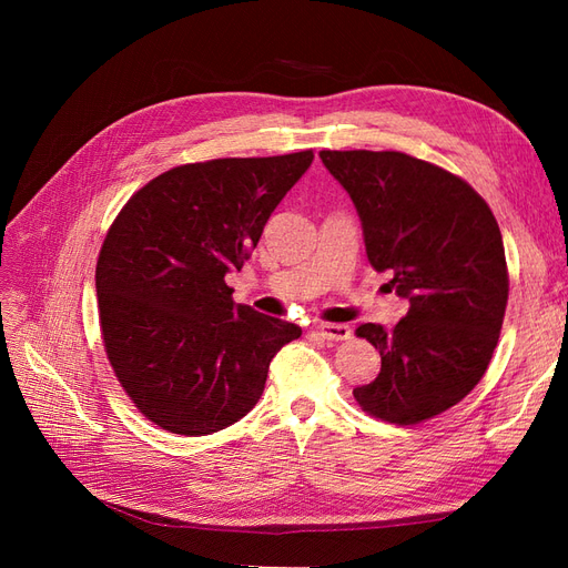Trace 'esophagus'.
<instances>
[{
  "instance_id": "obj_1",
  "label": "esophagus",
  "mask_w": 568,
  "mask_h": 568,
  "mask_svg": "<svg viewBox=\"0 0 568 568\" xmlns=\"http://www.w3.org/2000/svg\"><path fill=\"white\" fill-rule=\"evenodd\" d=\"M313 332L324 341H348L353 336V329L348 324H315Z\"/></svg>"
}]
</instances>
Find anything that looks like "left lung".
Masks as SVG:
<instances>
[{
  "instance_id": "1",
  "label": "left lung",
  "mask_w": 568,
  "mask_h": 568,
  "mask_svg": "<svg viewBox=\"0 0 568 568\" xmlns=\"http://www.w3.org/2000/svg\"><path fill=\"white\" fill-rule=\"evenodd\" d=\"M351 194L367 257L390 272L407 315L355 334L382 355L357 405L388 424H419L457 405L486 374L500 338L509 277L488 203L462 178L400 151H320Z\"/></svg>"
}]
</instances>
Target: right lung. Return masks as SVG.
<instances>
[{
    "mask_svg": "<svg viewBox=\"0 0 568 568\" xmlns=\"http://www.w3.org/2000/svg\"><path fill=\"white\" fill-rule=\"evenodd\" d=\"M315 153L215 159L153 178L118 213L97 261L101 338L134 407L170 434L209 436L261 400L301 326L232 301L265 222Z\"/></svg>",
    "mask_w": 568,
    "mask_h": 568,
    "instance_id": "1",
    "label": "right lung"
}]
</instances>
